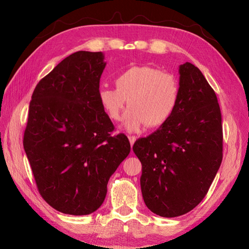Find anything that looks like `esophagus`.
<instances>
[{
	"instance_id": "obj_1",
	"label": "esophagus",
	"mask_w": 249,
	"mask_h": 249,
	"mask_svg": "<svg viewBox=\"0 0 249 249\" xmlns=\"http://www.w3.org/2000/svg\"><path fill=\"white\" fill-rule=\"evenodd\" d=\"M128 139H129V142H130V145L133 146V145H134V143H135L136 139H137V137H136V136H129V137H128Z\"/></svg>"
}]
</instances>
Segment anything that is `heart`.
<instances>
[{
    "instance_id": "b5f03b06",
    "label": "heart",
    "mask_w": 249,
    "mask_h": 249,
    "mask_svg": "<svg viewBox=\"0 0 249 249\" xmlns=\"http://www.w3.org/2000/svg\"><path fill=\"white\" fill-rule=\"evenodd\" d=\"M115 87H100L98 98L108 116L120 121L126 105L130 107L124 116L129 131L147 124L158 127L171 119L179 100V84L172 73L149 65L131 66L115 78Z\"/></svg>"
}]
</instances>
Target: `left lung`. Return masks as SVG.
Here are the masks:
<instances>
[{
    "label": "left lung",
    "instance_id": "left-lung-1",
    "mask_svg": "<svg viewBox=\"0 0 249 249\" xmlns=\"http://www.w3.org/2000/svg\"><path fill=\"white\" fill-rule=\"evenodd\" d=\"M176 112L133 150L142 163L147 209L162 217L188 213L208 194L223 160V125L214 89L198 67L179 66Z\"/></svg>",
    "mask_w": 249,
    "mask_h": 249
}]
</instances>
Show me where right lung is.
<instances>
[{"label": "right lung", "mask_w": 249, "mask_h": 249, "mask_svg": "<svg viewBox=\"0 0 249 249\" xmlns=\"http://www.w3.org/2000/svg\"><path fill=\"white\" fill-rule=\"evenodd\" d=\"M102 52L78 51L37 83L23 147L41 197L59 212L88 215L103 204L110 177L130 152L98 98Z\"/></svg>", "instance_id": "1"}]
</instances>
